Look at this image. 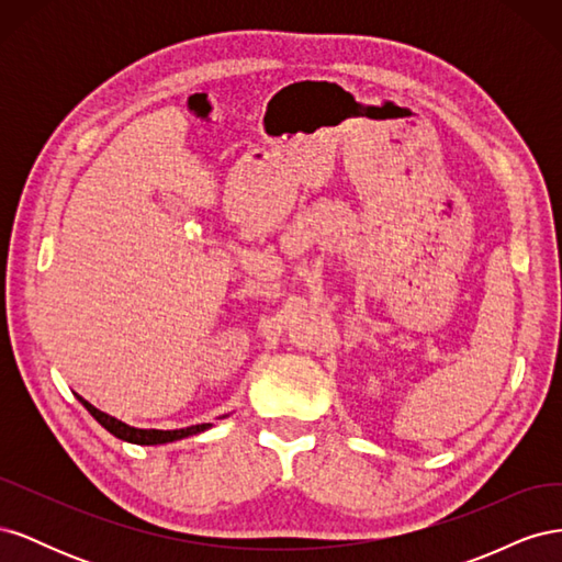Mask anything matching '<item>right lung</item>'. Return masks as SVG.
<instances>
[{"label": "right lung", "mask_w": 562, "mask_h": 562, "mask_svg": "<svg viewBox=\"0 0 562 562\" xmlns=\"http://www.w3.org/2000/svg\"><path fill=\"white\" fill-rule=\"evenodd\" d=\"M79 403L87 407V411L93 415V419L100 424V427H105L112 436L126 440V443H135V446H164V443H173V440H182V438H190L196 434L209 431L213 427V422H203V424H192V427H184V429H173V431H164V429H138V427H131V424L116 419L103 411H98L95 405H91L89 401H83L81 396H77ZM227 417V415H223Z\"/></svg>", "instance_id": "right-lung-1"}]
</instances>
